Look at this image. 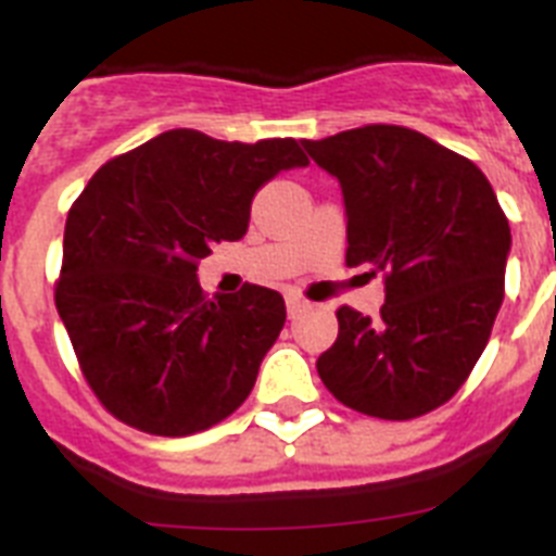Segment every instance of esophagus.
Returning <instances> with one entry per match:
<instances>
[{"label":"esophagus","instance_id":"obj_1","mask_svg":"<svg viewBox=\"0 0 556 556\" xmlns=\"http://www.w3.org/2000/svg\"><path fill=\"white\" fill-rule=\"evenodd\" d=\"M306 308H308V303L303 301L301 294H287V314H289V317H292V320L301 312H306Z\"/></svg>","mask_w":556,"mask_h":556}]
</instances>
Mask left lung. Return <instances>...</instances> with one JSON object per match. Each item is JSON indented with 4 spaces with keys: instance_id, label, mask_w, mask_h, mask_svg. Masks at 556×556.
<instances>
[{
    "instance_id": "8db88e82",
    "label": "left lung",
    "mask_w": 556,
    "mask_h": 556,
    "mask_svg": "<svg viewBox=\"0 0 556 556\" xmlns=\"http://www.w3.org/2000/svg\"><path fill=\"white\" fill-rule=\"evenodd\" d=\"M342 186L348 267L384 275L376 320L337 312L339 337L317 372L337 401L381 420H412L465 384L504 301L513 236L473 161L424 132L365 125L303 141Z\"/></svg>"
}]
</instances>
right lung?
<instances>
[{
  "label": "right lung",
  "instance_id": "right-lung-1",
  "mask_svg": "<svg viewBox=\"0 0 556 556\" xmlns=\"http://www.w3.org/2000/svg\"><path fill=\"white\" fill-rule=\"evenodd\" d=\"M306 164L294 139L242 144L178 127L88 180L66 217L55 306L122 424L186 437L244 404L287 306L255 283L208 301L198 264L248 233L255 191Z\"/></svg>",
  "mask_w": 556,
  "mask_h": 556
}]
</instances>
